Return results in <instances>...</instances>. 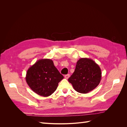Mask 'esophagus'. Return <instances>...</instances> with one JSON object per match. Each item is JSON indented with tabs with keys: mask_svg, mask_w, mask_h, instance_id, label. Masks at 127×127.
Here are the masks:
<instances>
[{
	"mask_svg": "<svg viewBox=\"0 0 127 127\" xmlns=\"http://www.w3.org/2000/svg\"><path fill=\"white\" fill-rule=\"evenodd\" d=\"M70 77V75L69 74H67V75H66L64 76V78L66 79H68L69 77Z\"/></svg>",
	"mask_w": 127,
	"mask_h": 127,
	"instance_id": "obj_1",
	"label": "esophagus"
}]
</instances>
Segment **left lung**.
Masks as SVG:
<instances>
[{"label": "left lung", "mask_w": 127, "mask_h": 127, "mask_svg": "<svg viewBox=\"0 0 127 127\" xmlns=\"http://www.w3.org/2000/svg\"><path fill=\"white\" fill-rule=\"evenodd\" d=\"M101 77V70L98 65L92 59L84 58L77 62L75 70L68 81L76 91L86 94L98 85Z\"/></svg>", "instance_id": "8db88e82"}]
</instances>
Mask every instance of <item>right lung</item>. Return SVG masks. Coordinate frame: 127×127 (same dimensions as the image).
<instances>
[{"label":"right lung","instance_id":"right-lung-1","mask_svg":"<svg viewBox=\"0 0 127 127\" xmlns=\"http://www.w3.org/2000/svg\"><path fill=\"white\" fill-rule=\"evenodd\" d=\"M64 78L49 59L37 60L27 71L26 81L31 90L42 96L47 97L54 93L58 83Z\"/></svg>","mask_w":127,"mask_h":127}]
</instances>
